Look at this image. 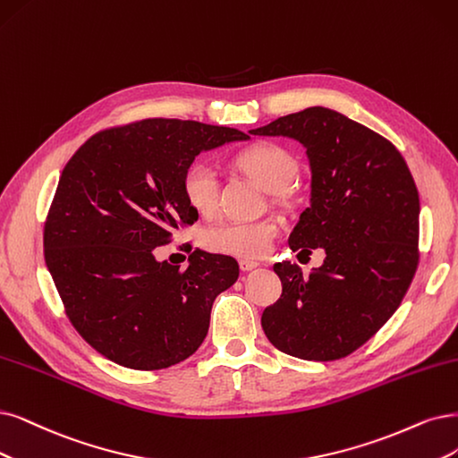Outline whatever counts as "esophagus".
Returning a JSON list of instances; mask_svg holds the SVG:
<instances>
[{
	"instance_id": "esophagus-1",
	"label": "esophagus",
	"mask_w": 458,
	"mask_h": 458,
	"mask_svg": "<svg viewBox=\"0 0 458 458\" xmlns=\"http://www.w3.org/2000/svg\"><path fill=\"white\" fill-rule=\"evenodd\" d=\"M259 266H260L259 262H252V260H240L242 272H252V269H257Z\"/></svg>"
}]
</instances>
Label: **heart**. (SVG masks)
Returning <instances> with one entry per match:
<instances>
[{
  "label": "heart",
  "instance_id": "heart-1",
  "mask_svg": "<svg viewBox=\"0 0 458 458\" xmlns=\"http://www.w3.org/2000/svg\"><path fill=\"white\" fill-rule=\"evenodd\" d=\"M235 165L255 179L269 194H277L289 186L296 175V160L289 150L277 145H255L240 150L233 158ZM182 191L191 206L211 215L216 209L220 179L215 164L198 160L186 167ZM279 226L272 218L262 220H225L211 226L203 243L213 252L240 259H262L272 249Z\"/></svg>",
  "mask_w": 458,
  "mask_h": 458
}]
</instances>
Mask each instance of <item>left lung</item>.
<instances>
[{
    "label": "left lung",
    "instance_id": "1",
    "mask_svg": "<svg viewBox=\"0 0 458 458\" xmlns=\"http://www.w3.org/2000/svg\"><path fill=\"white\" fill-rule=\"evenodd\" d=\"M250 133L306 148L310 208L289 245L327 252L310 277L291 262L274 266L283 294L262 313L264 334L296 359H344L391 318L415 276L420 208L410 167L391 141L328 107L279 116Z\"/></svg>",
    "mask_w": 458,
    "mask_h": 458
}]
</instances>
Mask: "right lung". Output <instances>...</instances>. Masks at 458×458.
Segmentation results:
<instances>
[{"mask_svg":"<svg viewBox=\"0 0 458 458\" xmlns=\"http://www.w3.org/2000/svg\"><path fill=\"white\" fill-rule=\"evenodd\" d=\"M247 133L177 118L99 131L65 164L50 206L45 262L75 330L106 359L162 369L206 340L215 298L238 281L232 257L196 249L189 267L155 249L198 211L182 175L203 150Z\"/></svg>","mask_w":458,"mask_h":458,"instance_id":"add662e5","label":"right lung"}]
</instances>
